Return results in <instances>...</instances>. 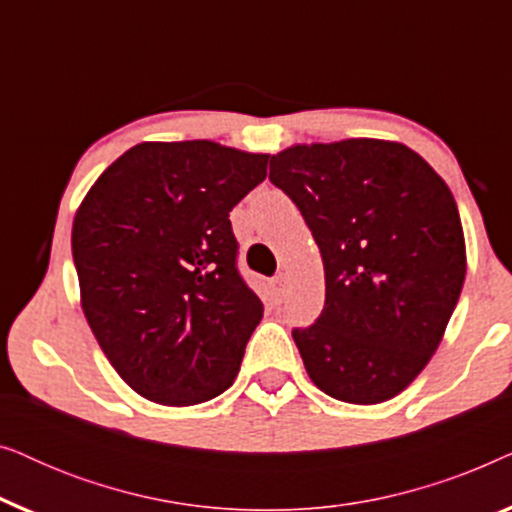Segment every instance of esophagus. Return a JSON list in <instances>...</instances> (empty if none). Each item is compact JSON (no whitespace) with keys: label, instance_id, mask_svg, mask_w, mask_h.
Instances as JSON below:
<instances>
[{"label":"esophagus","instance_id":"34e87169","mask_svg":"<svg viewBox=\"0 0 512 512\" xmlns=\"http://www.w3.org/2000/svg\"><path fill=\"white\" fill-rule=\"evenodd\" d=\"M275 293L279 298L286 296V291H289V277H286V272H279V275L275 277Z\"/></svg>","mask_w":512,"mask_h":512}]
</instances>
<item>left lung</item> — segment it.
Segmentation results:
<instances>
[{"mask_svg":"<svg viewBox=\"0 0 512 512\" xmlns=\"http://www.w3.org/2000/svg\"><path fill=\"white\" fill-rule=\"evenodd\" d=\"M321 251L326 303L293 328L310 380L345 403L389 401L422 373L457 307L466 244L457 202L405 144H296L270 160Z\"/></svg>","mask_w":512,"mask_h":512,"instance_id":"obj_1","label":"left lung"}]
</instances>
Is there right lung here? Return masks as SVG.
<instances>
[{
  "label": "right lung",
  "instance_id": "right-lung-1",
  "mask_svg": "<svg viewBox=\"0 0 512 512\" xmlns=\"http://www.w3.org/2000/svg\"><path fill=\"white\" fill-rule=\"evenodd\" d=\"M268 158L209 139L144 142L83 198L72 228L81 307L139 396L198 405L237 377L263 303L237 270L228 216Z\"/></svg>",
  "mask_w": 512,
  "mask_h": 512
}]
</instances>
